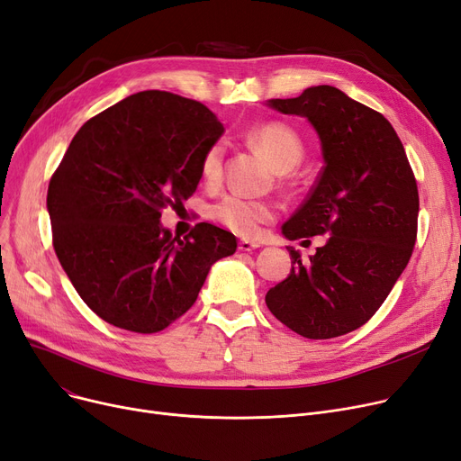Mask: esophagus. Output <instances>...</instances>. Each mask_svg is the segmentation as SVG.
<instances>
[{
  "instance_id": "1",
  "label": "esophagus",
  "mask_w": 461,
  "mask_h": 461,
  "mask_svg": "<svg viewBox=\"0 0 461 461\" xmlns=\"http://www.w3.org/2000/svg\"><path fill=\"white\" fill-rule=\"evenodd\" d=\"M256 249H259V243L256 241H249V239H241V241H239V250L241 252H252Z\"/></svg>"
}]
</instances>
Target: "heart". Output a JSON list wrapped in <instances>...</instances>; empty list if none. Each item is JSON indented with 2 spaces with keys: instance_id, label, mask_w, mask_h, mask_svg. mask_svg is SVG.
Returning <instances> with one entry per match:
<instances>
[{
  "instance_id": "heart-1",
  "label": "heart",
  "mask_w": 461,
  "mask_h": 461,
  "mask_svg": "<svg viewBox=\"0 0 461 461\" xmlns=\"http://www.w3.org/2000/svg\"><path fill=\"white\" fill-rule=\"evenodd\" d=\"M249 141L256 150L264 154L271 167L278 173L292 171L303 156V145L299 141L297 133L280 122H266L256 126L249 133ZM222 159L224 150L220 145H212L205 152L202 162V173L205 181H218L220 175H222ZM273 214L275 212L271 205L243 195H228L212 209V216L220 224H224L233 233L245 237L258 233L259 226L269 222Z\"/></svg>"
}]
</instances>
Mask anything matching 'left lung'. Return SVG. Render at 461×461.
I'll use <instances>...</instances> for the list:
<instances>
[{
    "instance_id": "left-lung-1",
    "label": "left lung",
    "mask_w": 461,
    "mask_h": 461,
    "mask_svg": "<svg viewBox=\"0 0 461 461\" xmlns=\"http://www.w3.org/2000/svg\"><path fill=\"white\" fill-rule=\"evenodd\" d=\"M266 105L307 118L324 159L309 197L280 230L288 241L330 235L307 264L286 247L290 275L266 303L307 339L345 335L384 303L409 264L418 222L412 169L388 120L335 86H311Z\"/></svg>"
}]
</instances>
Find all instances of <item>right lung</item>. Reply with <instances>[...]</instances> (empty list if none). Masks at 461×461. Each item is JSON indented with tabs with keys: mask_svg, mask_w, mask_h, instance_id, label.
<instances>
[{
	"mask_svg": "<svg viewBox=\"0 0 461 461\" xmlns=\"http://www.w3.org/2000/svg\"><path fill=\"white\" fill-rule=\"evenodd\" d=\"M224 133L199 102L147 90L90 118L50 178L56 256L83 302L105 322L156 333L197 299L235 235L207 222L181 239L162 209L195 192L205 152Z\"/></svg>",
	"mask_w": 461,
	"mask_h": 461,
	"instance_id": "obj_1",
	"label": "right lung"
}]
</instances>
